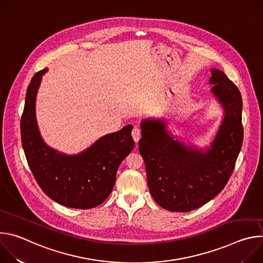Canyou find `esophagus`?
<instances>
[{"label":"esophagus","instance_id":"34e87169","mask_svg":"<svg viewBox=\"0 0 263 263\" xmlns=\"http://www.w3.org/2000/svg\"><path fill=\"white\" fill-rule=\"evenodd\" d=\"M141 136V132H140V129L138 127H134L133 130H132V137L134 139V141L137 143L139 138Z\"/></svg>","mask_w":263,"mask_h":263}]
</instances>
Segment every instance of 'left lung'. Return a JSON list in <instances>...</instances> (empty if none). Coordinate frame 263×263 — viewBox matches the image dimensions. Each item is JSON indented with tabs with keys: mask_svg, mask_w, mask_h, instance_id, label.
<instances>
[{
	"mask_svg": "<svg viewBox=\"0 0 263 263\" xmlns=\"http://www.w3.org/2000/svg\"><path fill=\"white\" fill-rule=\"evenodd\" d=\"M211 91L224 110L214 140L206 151L175 140L163 120L141 121L138 148L149 193L162 208L175 212L197 209L226 186L240 152L242 99L223 71L212 68Z\"/></svg>",
	"mask_w": 263,
	"mask_h": 263,
	"instance_id": "obj_1",
	"label": "left lung"
}]
</instances>
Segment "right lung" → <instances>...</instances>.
I'll return each instance as SVG.
<instances>
[{"label": "right lung", "instance_id": "add662e5", "mask_svg": "<svg viewBox=\"0 0 263 263\" xmlns=\"http://www.w3.org/2000/svg\"><path fill=\"white\" fill-rule=\"evenodd\" d=\"M44 68L36 72L26 93L21 119L24 152L30 170L43 192L56 203L69 208L89 209L102 204L116 183L122 161L134 147L132 125L107 134L85 151L66 155L43 140L35 117V101Z\"/></svg>", "mask_w": 263, "mask_h": 263}]
</instances>
